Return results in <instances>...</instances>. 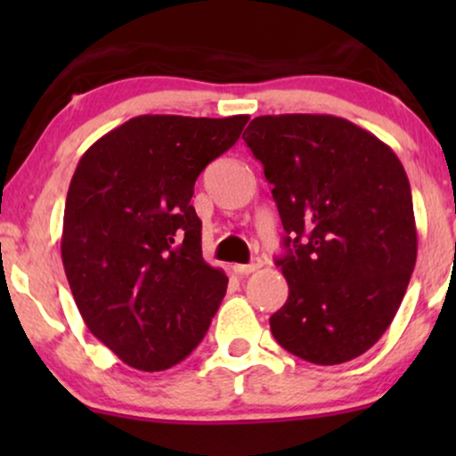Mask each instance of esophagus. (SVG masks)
<instances>
[{
    "label": "esophagus",
    "instance_id": "1",
    "mask_svg": "<svg viewBox=\"0 0 456 456\" xmlns=\"http://www.w3.org/2000/svg\"><path fill=\"white\" fill-rule=\"evenodd\" d=\"M261 265H264V264H261V259L257 257V259H253L251 264H247V265H232V270H234L236 273H240V276H248V273L257 272Z\"/></svg>",
    "mask_w": 456,
    "mask_h": 456
}]
</instances>
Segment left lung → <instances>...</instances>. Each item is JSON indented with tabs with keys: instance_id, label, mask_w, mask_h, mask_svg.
I'll return each mask as SVG.
<instances>
[{
	"instance_id": "left-lung-1",
	"label": "left lung",
	"mask_w": 456,
	"mask_h": 456,
	"mask_svg": "<svg viewBox=\"0 0 456 456\" xmlns=\"http://www.w3.org/2000/svg\"><path fill=\"white\" fill-rule=\"evenodd\" d=\"M242 139L264 164L286 255L289 298L273 338L309 363L338 365L395 320L417 259L407 172L365 128L330 114L259 116Z\"/></svg>"
}]
</instances>
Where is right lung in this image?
I'll return each mask as SVG.
<instances>
[{
  "label": "right lung",
  "mask_w": 456,
  "mask_h": 456,
  "mask_svg": "<svg viewBox=\"0 0 456 456\" xmlns=\"http://www.w3.org/2000/svg\"><path fill=\"white\" fill-rule=\"evenodd\" d=\"M247 122L136 116L78 161L61 230L66 278L89 332L134 370L189 357L226 295V273L203 259L191 197Z\"/></svg>",
  "instance_id": "1"
}]
</instances>
